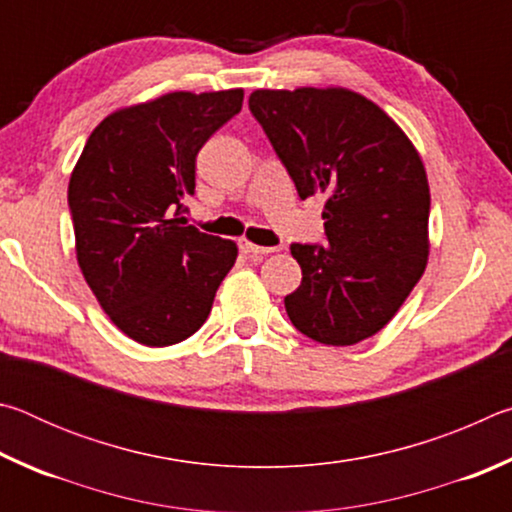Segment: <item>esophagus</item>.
<instances>
[{
  "label": "esophagus",
  "mask_w": 512,
  "mask_h": 512,
  "mask_svg": "<svg viewBox=\"0 0 512 512\" xmlns=\"http://www.w3.org/2000/svg\"><path fill=\"white\" fill-rule=\"evenodd\" d=\"M239 248H241V253L253 255V257H264V255H271V253H275V248H268V246H255V244H250V241H241Z\"/></svg>",
  "instance_id": "esophagus-1"
}]
</instances>
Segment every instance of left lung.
Masks as SVG:
<instances>
[{"instance_id": "obj_1", "label": "left lung", "mask_w": 512, "mask_h": 512, "mask_svg": "<svg viewBox=\"0 0 512 512\" xmlns=\"http://www.w3.org/2000/svg\"><path fill=\"white\" fill-rule=\"evenodd\" d=\"M248 108L305 198L325 194V246L291 244L300 287L284 298L293 327L354 345L391 320L427 266L431 196L402 128L343 88L257 90Z\"/></svg>"}]
</instances>
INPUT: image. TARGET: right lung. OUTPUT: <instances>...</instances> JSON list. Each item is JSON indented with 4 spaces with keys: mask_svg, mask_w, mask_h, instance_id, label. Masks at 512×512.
<instances>
[{
    "mask_svg": "<svg viewBox=\"0 0 512 512\" xmlns=\"http://www.w3.org/2000/svg\"><path fill=\"white\" fill-rule=\"evenodd\" d=\"M244 90L171 92L112 112L69 178L76 257L99 305L133 341L164 348L210 316L237 246L185 225L196 155L239 115Z\"/></svg>",
    "mask_w": 512,
    "mask_h": 512,
    "instance_id": "add662e5",
    "label": "right lung"
}]
</instances>
